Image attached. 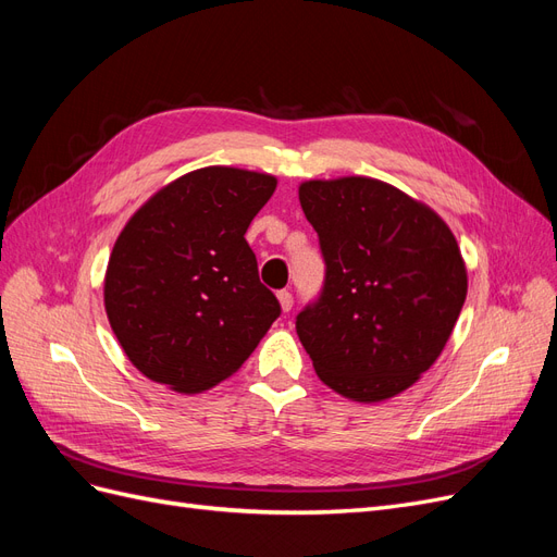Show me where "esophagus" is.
Returning a JSON list of instances; mask_svg holds the SVG:
<instances>
[{
	"label": "esophagus",
	"mask_w": 557,
	"mask_h": 557,
	"mask_svg": "<svg viewBox=\"0 0 557 557\" xmlns=\"http://www.w3.org/2000/svg\"><path fill=\"white\" fill-rule=\"evenodd\" d=\"M278 301H281V309L288 313L290 309H293V305H295V297H293V293L290 290H281L278 293Z\"/></svg>",
	"instance_id": "34e87169"
}]
</instances>
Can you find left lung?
<instances>
[{"instance_id":"1","label":"left lung","mask_w":557,"mask_h":557,"mask_svg":"<svg viewBox=\"0 0 557 557\" xmlns=\"http://www.w3.org/2000/svg\"><path fill=\"white\" fill-rule=\"evenodd\" d=\"M325 278L295 327L318 379L356 401L395 397L440 358L467 297L448 225L383 181L299 185Z\"/></svg>"}]
</instances>
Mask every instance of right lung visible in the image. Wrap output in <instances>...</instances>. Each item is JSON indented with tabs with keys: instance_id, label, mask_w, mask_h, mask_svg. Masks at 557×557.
I'll return each mask as SVG.
<instances>
[{
	"instance_id": "1",
	"label": "right lung",
	"mask_w": 557,
	"mask_h": 557,
	"mask_svg": "<svg viewBox=\"0 0 557 557\" xmlns=\"http://www.w3.org/2000/svg\"><path fill=\"white\" fill-rule=\"evenodd\" d=\"M276 178L207 166L129 218L104 281L113 334L144 376L201 393L248 360L281 315L244 234Z\"/></svg>"
}]
</instances>
